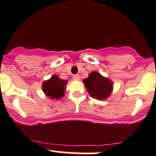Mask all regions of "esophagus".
<instances>
[{
    "mask_svg": "<svg viewBox=\"0 0 156 156\" xmlns=\"http://www.w3.org/2000/svg\"><path fill=\"white\" fill-rule=\"evenodd\" d=\"M72 78H73L74 80H79L80 79V75H74Z\"/></svg>",
    "mask_w": 156,
    "mask_h": 156,
    "instance_id": "34e87169",
    "label": "esophagus"
}]
</instances>
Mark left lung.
<instances>
[{"mask_svg":"<svg viewBox=\"0 0 156 156\" xmlns=\"http://www.w3.org/2000/svg\"><path fill=\"white\" fill-rule=\"evenodd\" d=\"M83 82L91 97L98 100H104L112 93V83L108 78L101 76L98 72H91Z\"/></svg>","mask_w":156,"mask_h":156,"instance_id":"left-lung-1","label":"left lung"}]
</instances>
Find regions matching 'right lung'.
Here are the masks:
<instances>
[{
    "mask_svg": "<svg viewBox=\"0 0 156 156\" xmlns=\"http://www.w3.org/2000/svg\"><path fill=\"white\" fill-rule=\"evenodd\" d=\"M66 85L67 81L61 79L57 75H53L50 79L43 83L42 89L49 98L52 99H59L65 94Z\"/></svg>",
    "mask_w": 156,
    "mask_h": 156,
    "instance_id": "add662e5",
    "label": "right lung"
}]
</instances>
